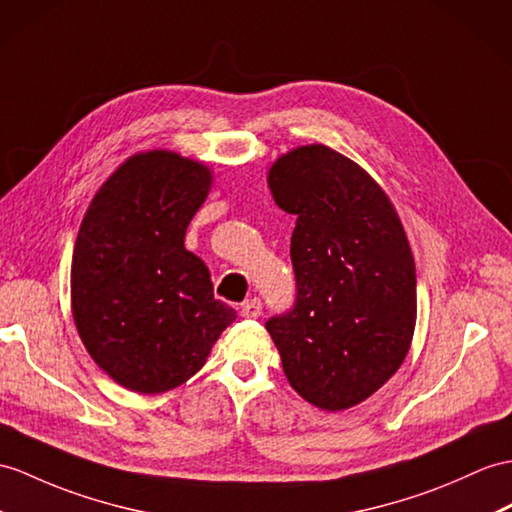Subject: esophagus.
I'll use <instances>...</instances> for the list:
<instances>
[{
	"label": "esophagus",
	"mask_w": 512,
	"mask_h": 512,
	"mask_svg": "<svg viewBox=\"0 0 512 512\" xmlns=\"http://www.w3.org/2000/svg\"><path fill=\"white\" fill-rule=\"evenodd\" d=\"M260 313H263V302H260L258 297L245 299V302L241 304V315L247 319H256V317H260Z\"/></svg>",
	"instance_id": "34e87169"
}]
</instances>
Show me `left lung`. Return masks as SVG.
Listing matches in <instances>:
<instances>
[{"instance_id": "left-lung-1", "label": "left lung", "mask_w": 512, "mask_h": 512, "mask_svg": "<svg viewBox=\"0 0 512 512\" xmlns=\"http://www.w3.org/2000/svg\"><path fill=\"white\" fill-rule=\"evenodd\" d=\"M269 186L297 217L295 302L265 328L304 400L352 408L400 369L415 332V260L400 217L367 171L326 145L278 158Z\"/></svg>"}]
</instances>
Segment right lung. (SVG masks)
<instances>
[{"instance_id":"right-lung-1","label":"right lung","mask_w":512,"mask_h":512,"mask_svg":"<svg viewBox=\"0 0 512 512\" xmlns=\"http://www.w3.org/2000/svg\"><path fill=\"white\" fill-rule=\"evenodd\" d=\"M210 171L173 152L121 165L93 197L73 249L71 304L80 339L112 380L162 393L202 369L236 319L208 267L184 247Z\"/></svg>"}]
</instances>
